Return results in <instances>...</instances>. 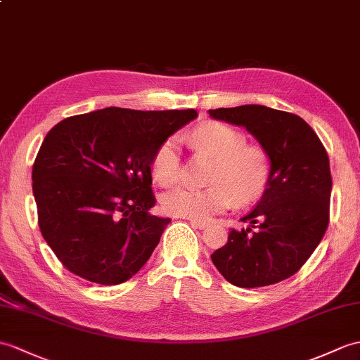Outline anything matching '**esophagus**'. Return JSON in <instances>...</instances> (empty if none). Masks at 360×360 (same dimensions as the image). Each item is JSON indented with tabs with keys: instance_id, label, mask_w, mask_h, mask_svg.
<instances>
[{
	"instance_id": "esophagus-1",
	"label": "esophagus",
	"mask_w": 360,
	"mask_h": 360,
	"mask_svg": "<svg viewBox=\"0 0 360 360\" xmlns=\"http://www.w3.org/2000/svg\"><path fill=\"white\" fill-rule=\"evenodd\" d=\"M190 224H191V227L199 229V230H204L207 227V222H202V221H193V219H191Z\"/></svg>"
}]
</instances>
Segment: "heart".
I'll list each match as a JSON object with an SVG mask.
<instances>
[{
    "instance_id": "1",
    "label": "heart",
    "mask_w": 360,
    "mask_h": 360,
    "mask_svg": "<svg viewBox=\"0 0 360 360\" xmlns=\"http://www.w3.org/2000/svg\"><path fill=\"white\" fill-rule=\"evenodd\" d=\"M245 136L230 125L208 122L190 135V144L198 152L216 161L208 188L179 187L162 198L164 210L178 218L208 221L222 213L235 199L245 204L265 188L270 165L262 148L245 146ZM153 179L162 187H172L181 178V147L176 138L165 139L152 161Z\"/></svg>"
}]
</instances>
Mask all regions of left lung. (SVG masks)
<instances>
[{"label":"left lung","instance_id":"obj_1","mask_svg":"<svg viewBox=\"0 0 360 360\" xmlns=\"http://www.w3.org/2000/svg\"><path fill=\"white\" fill-rule=\"evenodd\" d=\"M244 127L269 156L261 200L212 255L218 271L240 288L278 283L299 271L328 227L331 173L327 150L300 116L247 104L208 110Z\"/></svg>","mask_w":360,"mask_h":360}]
</instances>
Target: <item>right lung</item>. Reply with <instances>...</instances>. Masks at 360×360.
<instances>
[{
  "mask_svg": "<svg viewBox=\"0 0 360 360\" xmlns=\"http://www.w3.org/2000/svg\"><path fill=\"white\" fill-rule=\"evenodd\" d=\"M198 112L107 107L58 122L32 170L43 238L67 270L118 285L135 276L160 244L170 218L155 205L158 147Z\"/></svg>",
  "mask_w": 360,
  "mask_h": 360,
  "instance_id": "obj_1",
  "label": "right lung"
}]
</instances>
